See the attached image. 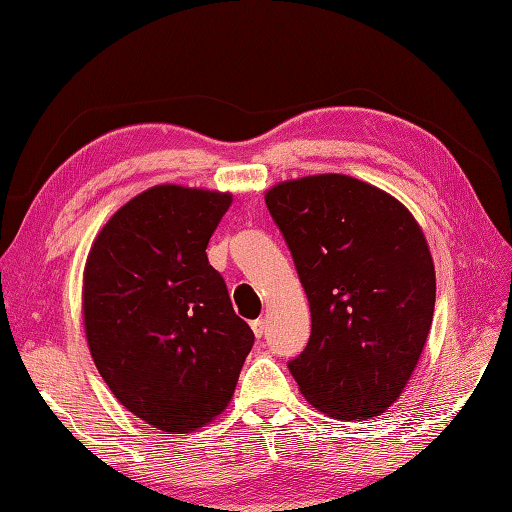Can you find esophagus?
<instances>
[{
	"instance_id": "esophagus-1",
	"label": "esophagus",
	"mask_w": 512,
	"mask_h": 512,
	"mask_svg": "<svg viewBox=\"0 0 512 512\" xmlns=\"http://www.w3.org/2000/svg\"><path fill=\"white\" fill-rule=\"evenodd\" d=\"M250 328H253L257 339H262L264 332H266V321H264V319H255L253 323H250Z\"/></svg>"
}]
</instances>
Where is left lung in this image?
I'll use <instances>...</instances> for the list:
<instances>
[{
	"label": "left lung",
	"instance_id": "obj_1",
	"mask_svg": "<svg viewBox=\"0 0 512 512\" xmlns=\"http://www.w3.org/2000/svg\"><path fill=\"white\" fill-rule=\"evenodd\" d=\"M266 206L310 301V341L290 374L330 418L378 416L405 389L433 321L436 270L418 222L341 173L275 184Z\"/></svg>",
	"mask_w": 512,
	"mask_h": 512
}]
</instances>
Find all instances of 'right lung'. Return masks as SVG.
Instances as JSON below:
<instances>
[{
	"instance_id": "obj_1",
	"label": "right lung",
	"mask_w": 512,
	"mask_h": 512,
	"mask_svg": "<svg viewBox=\"0 0 512 512\" xmlns=\"http://www.w3.org/2000/svg\"><path fill=\"white\" fill-rule=\"evenodd\" d=\"M231 193L158 184L121 206L83 273L90 354L112 394L171 433L226 409L255 334L239 319L206 246Z\"/></svg>"
}]
</instances>
